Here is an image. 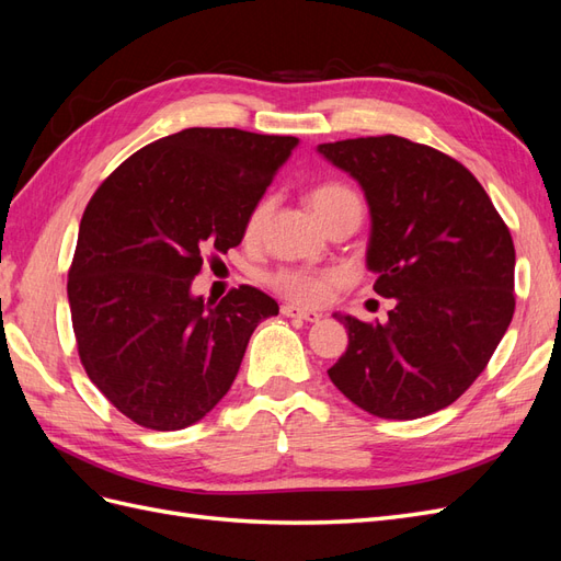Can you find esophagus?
<instances>
[{
	"mask_svg": "<svg viewBox=\"0 0 561 561\" xmlns=\"http://www.w3.org/2000/svg\"><path fill=\"white\" fill-rule=\"evenodd\" d=\"M280 313H283L285 318H297V320H307V322L320 320V313H316V311H304V309L295 307V304H283Z\"/></svg>",
	"mask_w": 561,
	"mask_h": 561,
	"instance_id": "1",
	"label": "esophagus"
}]
</instances>
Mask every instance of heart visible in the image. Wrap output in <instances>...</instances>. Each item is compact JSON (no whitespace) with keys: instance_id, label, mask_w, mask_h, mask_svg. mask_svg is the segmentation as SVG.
<instances>
[{"instance_id":"heart-1","label":"heart","mask_w":561,"mask_h":561,"mask_svg":"<svg viewBox=\"0 0 561 561\" xmlns=\"http://www.w3.org/2000/svg\"><path fill=\"white\" fill-rule=\"evenodd\" d=\"M309 206L320 217V222L325 225L328 219H332L339 213L351 210V208H363V201L358 194H355V190H351V186L344 182H322L309 194ZM266 217H268V201H262L254 206V210L248 217L245 233L250 239H257L262 233ZM266 280L283 297L304 304V307H318V304L328 299L332 287L339 283V274L336 271L283 266V268H276L274 274H268Z\"/></svg>"}]
</instances>
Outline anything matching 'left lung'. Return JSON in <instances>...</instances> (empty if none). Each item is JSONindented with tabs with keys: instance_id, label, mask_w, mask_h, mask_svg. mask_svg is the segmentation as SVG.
<instances>
[{
	"instance_id": "obj_1",
	"label": "left lung",
	"mask_w": 561,
	"mask_h": 561,
	"mask_svg": "<svg viewBox=\"0 0 561 561\" xmlns=\"http://www.w3.org/2000/svg\"><path fill=\"white\" fill-rule=\"evenodd\" d=\"M360 182L371 213L367 266L396 299L388 322L339 316L348 348L332 383L381 419L445 410L482 375L515 313V245L463 163L398 135L318 145Z\"/></svg>"
}]
</instances>
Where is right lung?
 Masks as SVG:
<instances>
[{"label":"right lung","instance_id":"1","mask_svg":"<svg viewBox=\"0 0 561 561\" xmlns=\"http://www.w3.org/2000/svg\"><path fill=\"white\" fill-rule=\"evenodd\" d=\"M293 135L184 128L128 157L83 210L67 274L79 360L118 412L180 431L227 396L250 334L278 304L252 285L192 295L206 252L248 217L297 147Z\"/></svg>","mask_w":561,"mask_h":561}]
</instances>
